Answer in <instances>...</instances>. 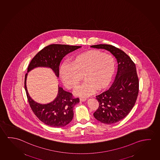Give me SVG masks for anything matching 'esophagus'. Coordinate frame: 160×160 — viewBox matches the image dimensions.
<instances>
[{"label":"esophagus","mask_w":160,"mask_h":160,"mask_svg":"<svg viewBox=\"0 0 160 160\" xmlns=\"http://www.w3.org/2000/svg\"><path fill=\"white\" fill-rule=\"evenodd\" d=\"M86 100V98H80V101H82V102H84V101H85Z\"/></svg>","instance_id":"1"}]
</instances>
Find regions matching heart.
<instances>
[{
	"label": "heart",
	"instance_id": "obj_1",
	"mask_svg": "<svg viewBox=\"0 0 160 160\" xmlns=\"http://www.w3.org/2000/svg\"><path fill=\"white\" fill-rule=\"evenodd\" d=\"M116 62L112 55L97 50H90L76 55L70 64L64 62L59 75L68 88L74 89L81 76L84 82L75 90L76 95L88 97L96 90L101 91L110 85L115 73Z\"/></svg>",
	"mask_w": 160,
	"mask_h": 160
}]
</instances>
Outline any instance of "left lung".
Listing matches in <instances>:
<instances>
[{"label": "left lung", "instance_id": "8db88e82", "mask_svg": "<svg viewBox=\"0 0 160 160\" xmlns=\"http://www.w3.org/2000/svg\"><path fill=\"white\" fill-rule=\"evenodd\" d=\"M91 47L110 52L118 63L115 81L110 88L96 96L99 106L93 113L95 118L102 123H115L128 115L138 98L139 82L135 64L125 52L112 45Z\"/></svg>", "mask_w": 160, "mask_h": 160}]
</instances>
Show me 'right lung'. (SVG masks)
Instances as JSON below:
<instances>
[{"instance_id":"add662e5","label":"right lung","mask_w":160,"mask_h":160,"mask_svg":"<svg viewBox=\"0 0 160 160\" xmlns=\"http://www.w3.org/2000/svg\"><path fill=\"white\" fill-rule=\"evenodd\" d=\"M80 46L51 44L44 48L35 56L30 62L27 72L39 67L52 69L59 78V65L65 55L81 48ZM28 73L25 76V89L30 108L37 118L45 125L52 128L67 125L73 118V108L79 102V98H72V93L65 91L58 85L57 96L49 103L42 104L35 101L29 94L27 86Z\"/></svg>"}]
</instances>
